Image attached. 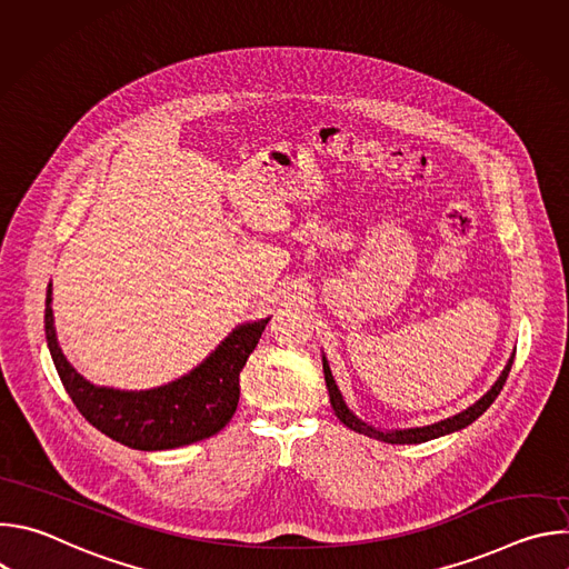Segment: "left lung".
Segmentation results:
<instances>
[{"label":"left lung","mask_w":569,"mask_h":569,"mask_svg":"<svg viewBox=\"0 0 569 569\" xmlns=\"http://www.w3.org/2000/svg\"><path fill=\"white\" fill-rule=\"evenodd\" d=\"M513 356L516 351L511 353V358L507 360L500 378L491 385V389L486 391L479 400H475L470 408H466L463 412L455 415V417H448L443 421H437V423H430V426H423V428H402V430H382V428H376L371 423H365L362 419H358L351 410L349 405L331 373V367H329V360L327 356H321V362H323V378H327V387H329V396H331V405L333 410L338 415V419L351 428L353 432L358 435H365V437H371V439H378V441H385V443H426V441H432V439H439V437H446V435H452V432H459L463 428H468L475 419H479L486 410L491 408L493 400L498 398V393L502 391L505 382H507V376L511 371V365H513Z\"/></svg>","instance_id":"8db88e82"}]
</instances>
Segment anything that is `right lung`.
<instances>
[{
	"label": "right lung",
	"mask_w": 569,
	"mask_h": 569,
	"mask_svg": "<svg viewBox=\"0 0 569 569\" xmlns=\"http://www.w3.org/2000/svg\"><path fill=\"white\" fill-rule=\"evenodd\" d=\"M51 301L49 283L47 347L69 398L97 430L134 450H171L218 435L238 408L240 371L270 321H242L189 373L152 389L128 391L94 385L71 367L56 338Z\"/></svg>",
	"instance_id": "right-lung-1"
}]
</instances>
